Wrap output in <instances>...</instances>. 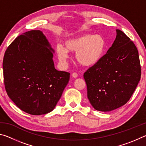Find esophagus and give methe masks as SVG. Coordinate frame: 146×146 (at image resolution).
Here are the masks:
<instances>
[{
	"instance_id": "1",
	"label": "esophagus",
	"mask_w": 146,
	"mask_h": 146,
	"mask_svg": "<svg viewBox=\"0 0 146 146\" xmlns=\"http://www.w3.org/2000/svg\"><path fill=\"white\" fill-rule=\"evenodd\" d=\"M72 76L73 78H76L78 76V74L76 73H72Z\"/></svg>"
}]
</instances>
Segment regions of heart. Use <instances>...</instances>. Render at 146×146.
I'll use <instances>...</instances> for the list:
<instances>
[{
    "label": "heart",
    "mask_w": 146,
    "mask_h": 146,
    "mask_svg": "<svg viewBox=\"0 0 146 146\" xmlns=\"http://www.w3.org/2000/svg\"><path fill=\"white\" fill-rule=\"evenodd\" d=\"M64 46L56 47L60 62L65 65L69 58L68 51L76 52V61L85 67L95 66L103 57L107 48L106 39L101 35L85 33L64 42Z\"/></svg>",
    "instance_id": "1"
}]
</instances>
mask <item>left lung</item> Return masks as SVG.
I'll use <instances>...</instances> for the list:
<instances>
[{"instance_id":"8db88e82","label":"left lung","mask_w":146,"mask_h":146,"mask_svg":"<svg viewBox=\"0 0 146 146\" xmlns=\"http://www.w3.org/2000/svg\"><path fill=\"white\" fill-rule=\"evenodd\" d=\"M116 31L111 47L99 62L84 74L88 99L100 111H110L126 104L141 76L137 47L123 31Z\"/></svg>"}]
</instances>
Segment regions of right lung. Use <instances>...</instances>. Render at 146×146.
<instances>
[{
    "mask_svg": "<svg viewBox=\"0 0 146 146\" xmlns=\"http://www.w3.org/2000/svg\"><path fill=\"white\" fill-rule=\"evenodd\" d=\"M53 53L40 30L23 33L7 48L2 64L5 89L23 111L33 115L46 114L60 98L70 73L56 70Z\"/></svg>",
    "mask_w": 146,
    "mask_h": 146,
    "instance_id": "1",
    "label": "right lung"
}]
</instances>
